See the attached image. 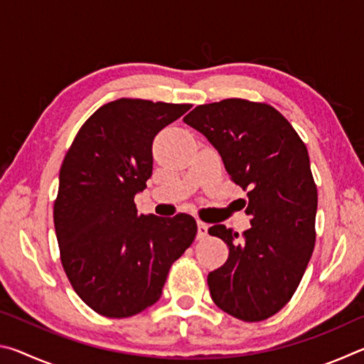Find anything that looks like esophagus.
Segmentation results:
<instances>
[{
  "label": "esophagus",
  "mask_w": 364,
  "mask_h": 364,
  "mask_svg": "<svg viewBox=\"0 0 364 364\" xmlns=\"http://www.w3.org/2000/svg\"><path fill=\"white\" fill-rule=\"evenodd\" d=\"M207 234H208V225L204 223V221L197 220V237L205 239Z\"/></svg>",
  "instance_id": "esophagus-1"
}]
</instances>
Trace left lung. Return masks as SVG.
Returning a JSON list of instances; mask_svg holds the SVG:
<instances>
[{
	"mask_svg": "<svg viewBox=\"0 0 364 364\" xmlns=\"http://www.w3.org/2000/svg\"><path fill=\"white\" fill-rule=\"evenodd\" d=\"M184 123L210 141L231 180L247 191L252 215L239 236L215 225L230 255L208 273L215 305L242 321H263L278 313L304 276L315 247L318 191L306 146L274 107L245 100L197 106Z\"/></svg>",
	"mask_w": 364,
	"mask_h": 364,
	"instance_id": "8db88e82",
	"label": "left lung"
}]
</instances>
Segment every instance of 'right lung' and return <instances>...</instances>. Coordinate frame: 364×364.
I'll return each instance as SVG.
<instances>
[{
	"instance_id": "obj_1",
	"label": "right lung",
	"mask_w": 364,
	"mask_h": 364,
	"mask_svg": "<svg viewBox=\"0 0 364 364\" xmlns=\"http://www.w3.org/2000/svg\"><path fill=\"white\" fill-rule=\"evenodd\" d=\"M189 109L128 97L104 104L65 154L54 202L60 262L73 291L102 316L156 304L171 263L194 241L191 215H139L134 205L152 175L154 138Z\"/></svg>"
}]
</instances>
